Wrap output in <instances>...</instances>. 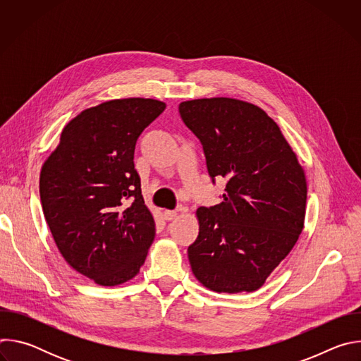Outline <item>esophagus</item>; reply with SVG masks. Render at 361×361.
<instances>
[{"label":"esophagus","instance_id":"34e87169","mask_svg":"<svg viewBox=\"0 0 361 361\" xmlns=\"http://www.w3.org/2000/svg\"><path fill=\"white\" fill-rule=\"evenodd\" d=\"M177 216H178V213L174 212V210H167V212H164V219L169 220V221L174 220Z\"/></svg>","mask_w":361,"mask_h":361}]
</instances>
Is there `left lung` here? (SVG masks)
<instances>
[{"instance_id": "1", "label": "left lung", "mask_w": 361, "mask_h": 361, "mask_svg": "<svg viewBox=\"0 0 361 361\" xmlns=\"http://www.w3.org/2000/svg\"><path fill=\"white\" fill-rule=\"evenodd\" d=\"M184 124L202 144L209 174L226 194L200 207L188 247L195 279L217 293L260 288L301 234L307 183L279 126L250 102L216 97L184 101Z\"/></svg>"}]
</instances>
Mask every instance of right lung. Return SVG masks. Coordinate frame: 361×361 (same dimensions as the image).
I'll use <instances>...</instances> for the list:
<instances>
[{"label": "right lung", "instance_id": "right-lung-1", "mask_svg": "<svg viewBox=\"0 0 361 361\" xmlns=\"http://www.w3.org/2000/svg\"><path fill=\"white\" fill-rule=\"evenodd\" d=\"M166 110L151 98L106 101L73 118L41 169L44 217L64 260L99 286L131 280L156 223L141 194L134 149Z\"/></svg>", "mask_w": 361, "mask_h": 361}]
</instances>
